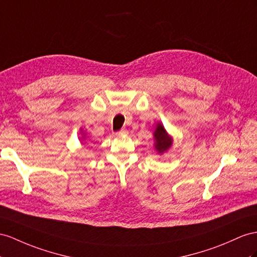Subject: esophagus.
<instances>
[{
  "instance_id": "obj_1",
  "label": "esophagus",
  "mask_w": 257,
  "mask_h": 257,
  "mask_svg": "<svg viewBox=\"0 0 257 257\" xmlns=\"http://www.w3.org/2000/svg\"><path fill=\"white\" fill-rule=\"evenodd\" d=\"M127 134H128V131L126 129H121L120 131H118V133H116V136L121 137V136H126Z\"/></svg>"
}]
</instances>
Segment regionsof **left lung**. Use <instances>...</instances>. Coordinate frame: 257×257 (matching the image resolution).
<instances>
[{
	"mask_svg": "<svg viewBox=\"0 0 257 257\" xmlns=\"http://www.w3.org/2000/svg\"><path fill=\"white\" fill-rule=\"evenodd\" d=\"M153 136H154V141H155L154 147L159 154H163L164 152H166V151L172 147L173 138L167 134V131L165 130V128H164L162 123L159 122L156 124V129L154 131Z\"/></svg>",
	"mask_w": 257,
	"mask_h": 257,
	"instance_id": "obj_1",
	"label": "left lung"
}]
</instances>
